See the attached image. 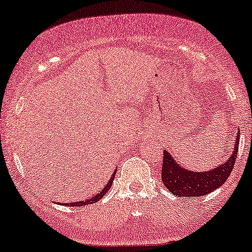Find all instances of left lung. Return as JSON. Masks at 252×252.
<instances>
[{
	"label": "left lung",
	"instance_id": "8db88e82",
	"mask_svg": "<svg viewBox=\"0 0 252 252\" xmlns=\"http://www.w3.org/2000/svg\"><path fill=\"white\" fill-rule=\"evenodd\" d=\"M241 132L237 131L235 147L230 154L229 158L218 166L209 171L196 172L186 169L183 165L178 164L168 150L163 151L162 177L163 184L169 191L177 197H202L216 190L228 180L231 174L233 165L236 163V157L238 154V136Z\"/></svg>",
	"mask_w": 252,
	"mask_h": 252
}]
</instances>
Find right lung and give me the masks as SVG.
Returning <instances> with one entry per match:
<instances>
[{
    "instance_id": "add662e5",
    "label": "right lung",
    "mask_w": 252,
    "mask_h": 252,
    "mask_svg": "<svg viewBox=\"0 0 252 252\" xmlns=\"http://www.w3.org/2000/svg\"><path fill=\"white\" fill-rule=\"evenodd\" d=\"M116 170H117V169H116ZM116 170L114 171V174L111 175V178H110V180L108 181V183L105 184L104 188H103V189L101 190V191H99L98 193H97V195L93 196L92 198L86 199V201H80V202H74V203H62V204H64V205H69V207H83V205H87V204H93V203H95V202H97V201H99V199H101L102 197L104 196L105 193H107L108 190L110 189L111 184H113V182H114V177H115V175H116Z\"/></svg>"
}]
</instances>
